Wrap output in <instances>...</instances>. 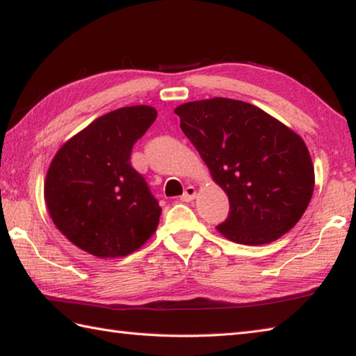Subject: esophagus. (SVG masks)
<instances>
[{
  "label": "esophagus",
  "instance_id": "34e87169",
  "mask_svg": "<svg viewBox=\"0 0 356 356\" xmlns=\"http://www.w3.org/2000/svg\"><path fill=\"white\" fill-rule=\"evenodd\" d=\"M195 198V188L194 186H188V188L184 189V194L181 195V200L183 202H192Z\"/></svg>",
  "mask_w": 356,
  "mask_h": 356
}]
</instances>
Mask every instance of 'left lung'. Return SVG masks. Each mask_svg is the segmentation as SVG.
Returning <instances> with one entry per match:
<instances>
[{"label":"left lung","mask_w":356,"mask_h":356,"mask_svg":"<svg viewBox=\"0 0 356 356\" xmlns=\"http://www.w3.org/2000/svg\"><path fill=\"white\" fill-rule=\"evenodd\" d=\"M186 137L227 192L229 213L217 229L261 245L300 220L314 191V167L300 136L250 103L211 98L178 106Z\"/></svg>","instance_id":"1"}]
</instances>
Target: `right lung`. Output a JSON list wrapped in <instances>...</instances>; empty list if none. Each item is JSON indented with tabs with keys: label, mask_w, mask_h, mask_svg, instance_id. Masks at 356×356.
Returning a JSON list of instances; mask_svg holds the SVG:
<instances>
[{
	"label": "right lung",
	"mask_w": 356,
	"mask_h": 356,
	"mask_svg": "<svg viewBox=\"0 0 356 356\" xmlns=\"http://www.w3.org/2000/svg\"><path fill=\"white\" fill-rule=\"evenodd\" d=\"M156 115L152 106L108 112L65 142L48 168L45 202L54 225L93 257H127L158 227L159 203L131 165L133 145Z\"/></svg>",
	"instance_id": "add662e5"
}]
</instances>
